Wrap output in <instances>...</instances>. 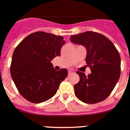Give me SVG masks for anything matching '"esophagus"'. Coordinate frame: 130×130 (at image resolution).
Masks as SVG:
<instances>
[{
    "label": "esophagus",
    "mask_w": 130,
    "mask_h": 130,
    "mask_svg": "<svg viewBox=\"0 0 130 130\" xmlns=\"http://www.w3.org/2000/svg\"><path fill=\"white\" fill-rule=\"evenodd\" d=\"M73 73V71H71V70H69V71H68V74H69V75H71V73Z\"/></svg>",
    "instance_id": "1"
}]
</instances>
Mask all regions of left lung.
I'll list each match as a JSON object with an SVG mask.
<instances>
[{"label": "left lung", "mask_w": 130, "mask_h": 130, "mask_svg": "<svg viewBox=\"0 0 130 130\" xmlns=\"http://www.w3.org/2000/svg\"><path fill=\"white\" fill-rule=\"evenodd\" d=\"M70 40L83 45L87 51V65L91 69L88 76L77 71L79 82L74 86L75 94L83 103L95 104L109 96L121 74V57L113 42L94 31L71 36Z\"/></svg>", "instance_id": "obj_1"}]
</instances>
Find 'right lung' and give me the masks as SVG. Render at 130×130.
<instances>
[{
    "mask_svg": "<svg viewBox=\"0 0 130 130\" xmlns=\"http://www.w3.org/2000/svg\"><path fill=\"white\" fill-rule=\"evenodd\" d=\"M63 37L36 31L25 37L13 52L11 77L19 92L29 102L40 103L51 99L67 77L66 69L56 71L51 61L60 55Z\"/></svg>",
    "mask_w": 130,
    "mask_h": 130,
    "instance_id": "1",
    "label": "right lung"
}]
</instances>
